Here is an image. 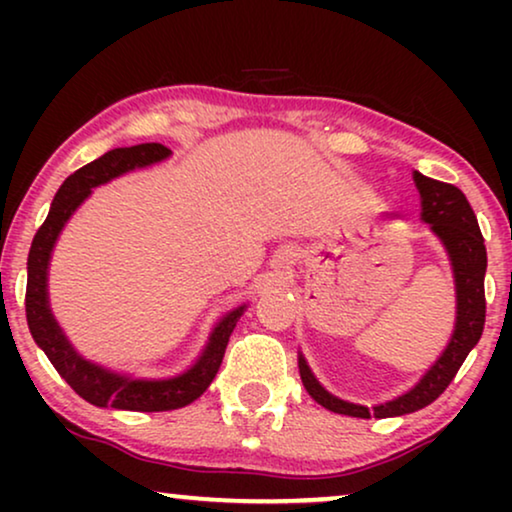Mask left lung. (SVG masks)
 Wrapping results in <instances>:
<instances>
[{"label": "left lung", "instance_id": "left-lung-1", "mask_svg": "<svg viewBox=\"0 0 512 512\" xmlns=\"http://www.w3.org/2000/svg\"><path fill=\"white\" fill-rule=\"evenodd\" d=\"M417 191L422 195V219L431 223L433 233L443 240L447 254H450L454 268V282H457V326L450 345L443 356L436 361L429 373L422 377V382L408 394L394 398V401L375 405L373 410L340 401L328 394L321 384L314 380L312 370L307 368L303 356H300V380H303L307 394H310L326 410L338 412V415L361 417V419H384L408 415V412L422 410L426 405L436 401L443 391L450 387V382L457 375L461 363L471 349L478 345L482 328H485V270H487V249L485 237L480 233L478 219H475L466 195L457 186L445 184V181L424 177L415 172Z\"/></svg>", "mask_w": 512, "mask_h": 512}]
</instances>
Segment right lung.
<instances>
[{
	"mask_svg": "<svg viewBox=\"0 0 512 512\" xmlns=\"http://www.w3.org/2000/svg\"><path fill=\"white\" fill-rule=\"evenodd\" d=\"M170 156V149L163 144L149 142L128 146V149H111L104 153L102 158L93 160V163L83 165L81 170L69 174L60 191L55 193V200L48 212L46 221L34 235L30 256H27V291H25V314L27 326L37 345L44 349L48 359L55 366V370L65 377V382L72 387L81 398L88 403L100 405V408H118V410H137V412H163V410H177L184 405L193 403L195 398L205 394L209 384L219 373V366L226 354V345L230 333L242 317L244 307H237L230 314H226L214 328L212 338L205 354L200 361L188 370V373L172 377V380H130V377H118L114 373L93 366V363L83 361L79 354L74 352L65 335L55 324L51 310H48L46 300V270L48 258H51V249L58 233L65 226V221L72 216L76 207L88 198L90 188L104 184V181L118 177V174L135 170V167H144L151 163H158Z\"/></svg>",
	"mask_w": 512,
	"mask_h": 512,
	"instance_id": "obj_1",
	"label": "right lung"
}]
</instances>
